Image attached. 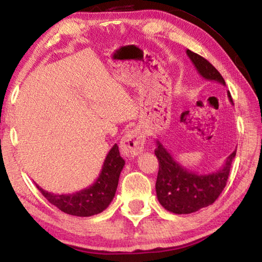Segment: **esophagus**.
<instances>
[{"label":"esophagus","instance_id":"1","mask_svg":"<svg viewBox=\"0 0 262 262\" xmlns=\"http://www.w3.org/2000/svg\"><path fill=\"white\" fill-rule=\"evenodd\" d=\"M145 143V133L143 129L136 128L123 135L120 141V149L123 156L135 157L143 151Z\"/></svg>","mask_w":262,"mask_h":262}]
</instances>
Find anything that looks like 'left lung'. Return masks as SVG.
Wrapping results in <instances>:
<instances>
[{"label":"left lung","instance_id":"8db88e82","mask_svg":"<svg viewBox=\"0 0 262 262\" xmlns=\"http://www.w3.org/2000/svg\"><path fill=\"white\" fill-rule=\"evenodd\" d=\"M186 53L203 78L225 85L224 78L209 61L189 50ZM228 97L230 103L233 104L229 91ZM156 143L155 155L159 163L156 193L159 203L173 214H190L212 205L227 185L236 150L227 158L221 170L198 174L181 166L161 142Z\"/></svg>","mask_w":262,"mask_h":262}]
</instances>
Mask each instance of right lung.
Instances as JSON below:
<instances>
[{"mask_svg":"<svg viewBox=\"0 0 262 262\" xmlns=\"http://www.w3.org/2000/svg\"><path fill=\"white\" fill-rule=\"evenodd\" d=\"M125 166L119 147L114 144L106 156L103 167L94 184L73 194H53L37 185L48 202L59 208L66 214L89 217L104 211L112 202L118 187L119 177Z\"/></svg>","mask_w":262,"mask_h":262,"instance_id":"right-lung-1","label":"right lung"}]
</instances>
